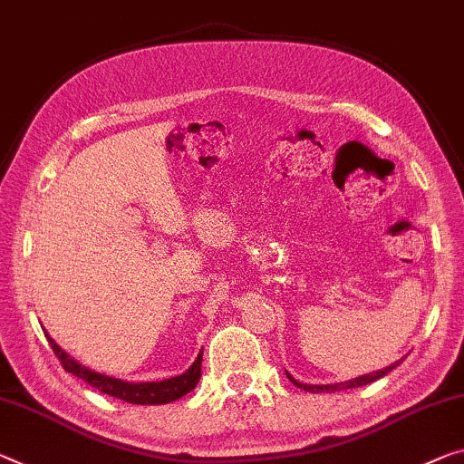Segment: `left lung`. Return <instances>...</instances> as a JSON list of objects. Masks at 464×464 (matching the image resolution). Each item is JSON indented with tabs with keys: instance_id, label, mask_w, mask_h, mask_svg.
Segmentation results:
<instances>
[{
	"instance_id": "8db88e82",
	"label": "left lung",
	"mask_w": 464,
	"mask_h": 464,
	"mask_svg": "<svg viewBox=\"0 0 464 464\" xmlns=\"http://www.w3.org/2000/svg\"><path fill=\"white\" fill-rule=\"evenodd\" d=\"M402 361H404V356H402L401 361L392 362V365H388L386 369H380V372H373V373H367V375H359V377H354V380L340 382V383H303V382L295 380V377H292L288 372H286V377H288V380H290L292 383H295V386L303 388V390H306V392H313V394H317V392H338V390H348V388H359V386H367V383H372V382H375V380H380V377L388 375V373L392 372V369L401 365Z\"/></svg>"
}]
</instances>
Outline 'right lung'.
<instances>
[{
	"mask_svg": "<svg viewBox=\"0 0 464 464\" xmlns=\"http://www.w3.org/2000/svg\"><path fill=\"white\" fill-rule=\"evenodd\" d=\"M45 332V330H43ZM45 336L52 344L53 353L58 359L62 361V367L66 369L68 373H72L76 377H81L82 382H87L89 386L97 388L103 394L120 398V401L130 402V404H168L174 402L178 398L187 396L190 390H195L198 383V377H201V361H203V351L197 354V359L192 365L187 369V372L169 377V380H161V382H126L120 380V377L113 375H105L99 373L95 369L84 367L82 362H78L74 356H70L63 348L55 342L49 334L45 332Z\"/></svg>",
	"mask_w": 464,
	"mask_h": 464,
	"instance_id": "1",
	"label": "right lung"
}]
</instances>
